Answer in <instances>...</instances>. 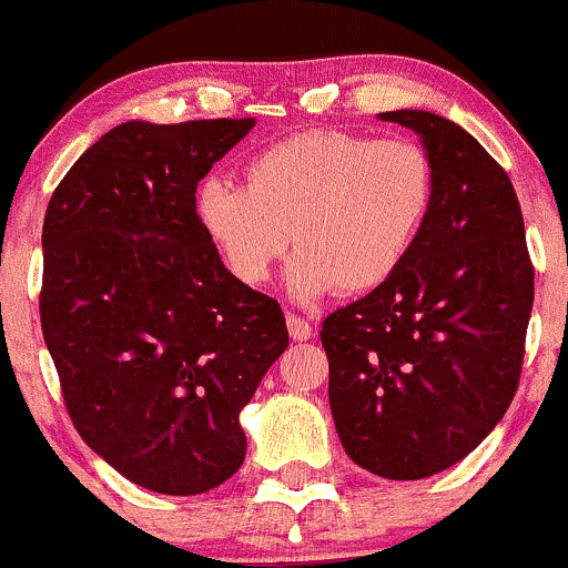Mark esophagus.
<instances>
[{
  "instance_id": "esophagus-1",
  "label": "esophagus",
  "mask_w": 568,
  "mask_h": 568,
  "mask_svg": "<svg viewBox=\"0 0 568 568\" xmlns=\"http://www.w3.org/2000/svg\"><path fill=\"white\" fill-rule=\"evenodd\" d=\"M286 327H290V336L295 338V342H306V338H312L314 327L308 320H303L301 314L295 312H286Z\"/></svg>"
}]
</instances>
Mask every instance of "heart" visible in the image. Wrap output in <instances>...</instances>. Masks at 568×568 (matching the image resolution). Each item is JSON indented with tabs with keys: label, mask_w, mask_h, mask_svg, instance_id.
Segmentation results:
<instances>
[{
	"label": "heart",
	"mask_w": 568,
	"mask_h": 568,
	"mask_svg": "<svg viewBox=\"0 0 568 568\" xmlns=\"http://www.w3.org/2000/svg\"><path fill=\"white\" fill-rule=\"evenodd\" d=\"M432 199L435 166L413 139L306 131L251 155L245 185L202 183L196 215L237 282L265 284L295 243L297 295H358L399 271Z\"/></svg>",
	"instance_id": "heart-1"
}]
</instances>
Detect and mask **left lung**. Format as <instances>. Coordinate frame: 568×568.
<instances>
[{
    "instance_id": "1",
    "label": "left lung",
    "mask_w": 568,
    "mask_h": 568,
    "mask_svg": "<svg viewBox=\"0 0 568 568\" xmlns=\"http://www.w3.org/2000/svg\"><path fill=\"white\" fill-rule=\"evenodd\" d=\"M435 166V199L399 271L323 323L344 452L413 481L473 452L517 394L534 262L517 194L476 139L432 111H385Z\"/></svg>"
}]
</instances>
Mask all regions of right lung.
I'll list each match as a JSON object with an SVG mask.
<instances>
[{
    "instance_id": "add662e5",
    "label": "right lung",
    "mask_w": 568,
    "mask_h": 568,
    "mask_svg": "<svg viewBox=\"0 0 568 568\" xmlns=\"http://www.w3.org/2000/svg\"><path fill=\"white\" fill-rule=\"evenodd\" d=\"M245 120L122 122L43 221L40 327L81 440L139 487L199 495L245 457L241 410L290 344L278 301L204 235L196 185Z\"/></svg>"
}]
</instances>
